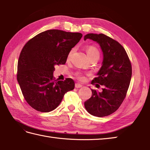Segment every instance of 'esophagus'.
I'll return each instance as SVG.
<instances>
[{"label":"esophagus","instance_id":"1","mask_svg":"<svg viewBox=\"0 0 150 150\" xmlns=\"http://www.w3.org/2000/svg\"><path fill=\"white\" fill-rule=\"evenodd\" d=\"M82 85L79 84V83H76L75 84V88H82Z\"/></svg>","mask_w":150,"mask_h":150}]
</instances>
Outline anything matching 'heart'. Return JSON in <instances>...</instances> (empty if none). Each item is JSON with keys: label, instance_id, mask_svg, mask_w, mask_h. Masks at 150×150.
I'll list each match as a JSON object with an SVG mask.
<instances>
[{"label": "heart", "instance_id": "heart-1", "mask_svg": "<svg viewBox=\"0 0 150 150\" xmlns=\"http://www.w3.org/2000/svg\"><path fill=\"white\" fill-rule=\"evenodd\" d=\"M73 52H74V49H72L68 53V59H69L70 57H71ZM86 53H87V55L89 57V58H90V57H92V56H94V55H99V52H98V50L94 46H89L88 48L86 49ZM77 75V77H79L80 79L82 78V76L80 74H79V73Z\"/></svg>", "mask_w": 150, "mask_h": 150}]
</instances>
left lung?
Wrapping results in <instances>:
<instances>
[{
	"label": "left lung",
	"mask_w": 150,
	"mask_h": 150,
	"mask_svg": "<svg viewBox=\"0 0 150 150\" xmlns=\"http://www.w3.org/2000/svg\"><path fill=\"white\" fill-rule=\"evenodd\" d=\"M84 39L95 41L103 53L102 66L91 84L104 86L101 92L91 90V97L84 102V107L93 116L110 115L125 98L132 78L131 62L122 46L106 35L88 33Z\"/></svg>",
	"instance_id": "8db88e82"
}]
</instances>
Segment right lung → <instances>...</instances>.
Returning a JSON list of instances; mask_svg holds the SVG:
<instances>
[{
  "mask_svg": "<svg viewBox=\"0 0 150 150\" xmlns=\"http://www.w3.org/2000/svg\"><path fill=\"white\" fill-rule=\"evenodd\" d=\"M82 37L59 30L37 35L22 48L17 65V81L28 104L40 112L55 110L64 95L75 88L72 79L54 81L55 66L64 64L68 55Z\"/></svg>",
  "mask_w": 150,
  "mask_h": 150,
  "instance_id": "right-lung-1",
  "label": "right lung"
}]
</instances>
